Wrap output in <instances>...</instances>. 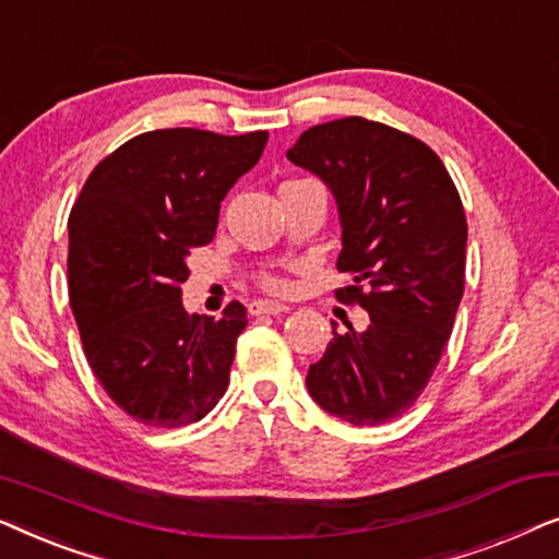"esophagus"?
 <instances>
[{
  "label": "esophagus",
  "mask_w": 559,
  "mask_h": 559,
  "mask_svg": "<svg viewBox=\"0 0 559 559\" xmlns=\"http://www.w3.org/2000/svg\"><path fill=\"white\" fill-rule=\"evenodd\" d=\"M285 310H287V305L274 302V300H254L249 305L251 316H280V312H285Z\"/></svg>",
  "instance_id": "34e87169"
}]
</instances>
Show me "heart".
Segmentation results:
<instances>
[{"label": "heart", "mask_w": 559, "mask_h": 559, "mask_svg": "<svg viewBox=\"0 0 559 559\" xmlns=\"http://www.w3.org/2000/svg\"><path fill=\"white\" fill-rule=\"evenodd\" d=\"M264 287L274 289V293H282V289H285V282L277 280V277H266V280H264Z\"/></svg>", "instance_id": "b5f03b06"}]
</instances>
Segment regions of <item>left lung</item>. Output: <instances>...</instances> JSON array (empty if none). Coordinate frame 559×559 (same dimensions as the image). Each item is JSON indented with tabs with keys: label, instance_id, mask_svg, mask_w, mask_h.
<instances>
[{
	"label": "left lung",
	"instance_id": "1",
	"mask_svg": "<svg viewBox=\"0 0 559 559\" xmlns=\"http://www.w3.org/2000/svg\"><path fill=\"white\" fill-rule=\"evenodd\" d=\"M287 159L325 182L338 205V270L369 325L338 333L310 364L308 392L356 427L400 417L430 381L463 297L468 224L442 159L425 142L364 117L300 134Z\"/></svg>",
	"mask_w": 559,
	"mask_h": 559
}]
</instances>
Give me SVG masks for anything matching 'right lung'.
Listing matches in <instances>:
<instances>
[{"mask_svg": "<svg viewBox=\"0 0 559 559\" xmlns=\"http://www.w3.org/2000/svg\"><path fill=\"white\" fill-rule=\"evenodd\" d=\"M266 132L224 136L157 129L88 175L68 218V293L91 371L136 423L182 427L228 386L247 310L188 316V257L216 236L234 182L262 157Z\"/></svg>", "mask_w": 559, "mask_h": 559, "instance_id": "add662e5", "label": "right lung"}]
</instances>
